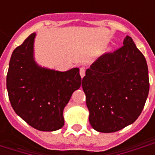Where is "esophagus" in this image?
Here are the masks:
<instances>
[{
  "instance_id": "1",
  "label": "esophagus",
  "mask_w": 155,
  "mask_h": 155,
  "mask_svg": "<svg viewBox=\"0 0 155 155\" xmlns=\"http://www.w3.org/2000/svg\"><path fill=\"white\" fill-rule=\"evenodd\" d=\"M80 74H81V78H83L85 75V69L84 68H81L80 69Z\"/></svg>"
}]
</instances>
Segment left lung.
<instances>
[{
	"label": "left lung",
	"instance_id": "left-lung-1",
	"mask_svg": "<svg viewBox=\"0 0 155 155\" xmlns=\"http://www.w3.org/2000/svg\"><path fill=\"white\" fill-rule=\"evenodd\" d=\"M123 44L113 53L98 58L82 80L90 123L101 133L116 132L133 124L149 94L145 58L130 36Z\"/></svg>",
	"mask_w": 155,
	"mask_h": 155
}]
</instances>
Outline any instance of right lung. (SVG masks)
Here are the masks:
<instances>
[{"label": "right lung", "mask_w": 155, "mask_h": 155, "mask_svg": "<svg viewBox=\"0 0 155 155\" xmlns=\"http://www.w3.org/2000/svg\"><path fill=\"white\" fill-rule=\"evenodd\" d=\"M32 33L12 52L6 75L9 100L17 115L41 131H55L64 124L63 111L81 87L79 68L58 71L40 66L34 58Z\"/></svg>", "instance_id": "add662e5"}]
</instances>
